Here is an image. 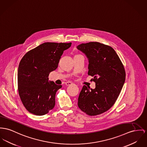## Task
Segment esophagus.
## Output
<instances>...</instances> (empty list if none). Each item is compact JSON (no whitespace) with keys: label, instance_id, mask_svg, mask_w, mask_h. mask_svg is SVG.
I'll list each match as a JSON object with an SVG mask.
<instances>
[{"label":"esophagus","instance_id":"esophagus-1","mask_svg":"<svg viewBox=\"0 0 147 147\" xmlns=\"http://www.w3.org/2000/svg\"><path fill=\"white\" fill-rule=\"evenodd\" d=\"M65 84H66V86H69V85H71L73 84L72 82H66Z\"/></svg>","mask_w":147,"mask_h":147}]
</instances>
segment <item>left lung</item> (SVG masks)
Returning <instances> with one entry per match:
<instances>
[{
	"label": "left lung",
	"mask_w": 147,
	"mask_h": 147,
	"mask_svg": "<svg viewBox=\"0 0 147 147\" xmlns=\"http://www.w3.org/2000/svg\"><path fill=\"white\" fill-rule=\"evenodd\" d=\"M77 49L88 59V75L95 82L94 89L84 85L78 96V108L90 116L101 114L117 100L125 82V69L110 46L91 42L82 43Z\"/></svg>",
	"instance_id": "8db88e82"
}]
</instances>
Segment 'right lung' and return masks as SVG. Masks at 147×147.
I'll use <instances>...</instances> for the list:
<instances>
[{"label":"right lung","instance_id":"right-lung-1","mask_svg":"<svg viewBox=\"0 0 147 147\" xmlns=\"http://www.w3.org/2000/svg\"><path fill=\"white\" fill-rule=\"evenodd\" d=\"M71 43L45 42L26 53L18 69V90L26 109L36 115L47 114L55 105L57 91L62 88L49 81L57 68L63 51Z\"/></svg>","mask_w":147,"mask_h":147}]
</instances>
